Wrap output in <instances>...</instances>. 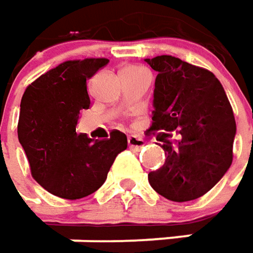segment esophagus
Listing matches in <instances>:
<instances>
[{"label":"esophagus","mask_w":253,"mask_h":253,"mask_svg":"<svg viewBox=\"0 0 253 253\" xmlns=\"http://www.w3.org/2000/svg\"><path fill=\"white\" fill-rule=\"evenodd\" d=\"M145 145V140L143 137H138V135H128V147L131 148H141Z\"/></svg>","instance_id":"esophagus-1"}]
</instances>
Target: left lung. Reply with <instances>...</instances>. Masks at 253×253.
<instances>
[{
  "label": "left lung",
  "instance_id": "left-lung-1",
  "mask_svg": "<svg viewBox=\"0 0 253 253\" xmlns=\"http://www.w3.org/2000/svg\"><path fill=\"white\" fill-rule=\"evenodd\" d=\"M157 71L153 126L165 164L148 173L153 189L172 202L206 195L232 162L237 133L230 100L215 75L172 56L144 60ZM181 138L172 143L170 133Z\"/></svg>",
  "mask_w": 253,
  "mask_h": 253
}]
</instances>
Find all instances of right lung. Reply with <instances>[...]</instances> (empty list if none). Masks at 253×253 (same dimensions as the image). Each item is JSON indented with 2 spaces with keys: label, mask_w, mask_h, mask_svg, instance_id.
I'll return each instance as SVG.
<instances>
[{
  "label": "right lung",
  "mask_w": 253,
  "mask_h": 253,
  "mask_svg": "<svg viewBox=\"0 0 253 253\" xmlns=\"http://www.w3.org/2000/svg\"><path fill=\"white\" fill-rule=\"evenodd\" d=\"M108 63V58L61 63L23 93L18 138L33 179L54 196L75 200L92 195L127 148L126 134L119 130L100 141L75 131L80 110L91 105L86 81Z\"/></svg>",
  "instance_id": "obj_1"
}]
</instances>
